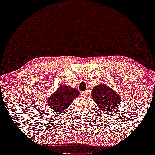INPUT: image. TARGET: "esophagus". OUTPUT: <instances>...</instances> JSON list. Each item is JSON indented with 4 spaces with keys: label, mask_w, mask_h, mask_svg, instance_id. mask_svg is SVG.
I'll return each instance as SVG.
<instances>
[{
    "label": "esophagus",
    "mask_w": 155,
    "mask_h": 155,
    "mask_svg": "<svg viewBox=\"0 0 155 155\" xmlns=\"http://www.w3.org/2000/svg\"><path fill=\"white\" fill-rule=\"evenodd\" d=\"M89 94H90V90H86L85 92H82V96L84 97H87Z\"/></svg>",
    "instance_id": "obj_1"
}]
</instances>
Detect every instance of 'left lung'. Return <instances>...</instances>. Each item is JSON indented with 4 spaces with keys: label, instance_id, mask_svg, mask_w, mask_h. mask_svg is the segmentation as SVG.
Returning a JSON list of instances; mask_svg holds the SVG:
<instances>
[{
    "label": "left lung",
    "instance_id": "8db88e82",
    "mask_svg": "<svg viewBox=\"0 0 155 155\" xmlns=\"http://www.w3.org/2000/svg\"><path fill=\"white\" fill-rule=\"evenodd\" d=\"M92 97L101 111L104 113L113 111L119 107V95L104 84L94 87L92 90Z\"/></svg>",
    "mask_w": 155,
    "mask_h": 155
}]
</instances>
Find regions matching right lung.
Segmentation results:
<instances>
[{"instance_id": "add662e5", "label": "right lung", "mask_w": 155, "mask_h": 155, "mask_svg": "<svg viewBox=\"0 0 155 155\" xmlns=\"http://www.w3.org/2000/svg\"><path fill=\"white\" fill-rule=\"evenodd\" d=\"M79 95V91L68 86H61L51 97L47 99L48 107L52 111L62 113L69 105H71L73 99Z\"/></svg>"}]
</instances>
